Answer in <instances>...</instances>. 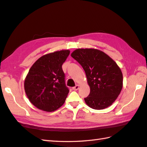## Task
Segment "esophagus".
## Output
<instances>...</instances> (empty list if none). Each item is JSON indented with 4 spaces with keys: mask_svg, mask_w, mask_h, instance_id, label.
Instances as JSON below:
<instances>
[{
    "mask_svg": "<svg viewBox=\"0 0 147 147\" xmlns=\"http://www.w3.org/2000/svg\"><path fill=\"white\" fill-rule=\"evenodd\" d=\"M79 87H80V86L78 85H77L73 87V90H78L79 89Z\"/></svg>",
    "mask_w": 147,
    "mask_h": 147,
    "instance_id": "esophagus-1",
    "label": "esophagus"
}]
</instances>
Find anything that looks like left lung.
<instances>
[{
	"label": "left lung",
	"instance_id": "obj_1",
	"mask_svg": "<svg viewBox=\"0 0 147 147\" xmlns=\"http://www.w3.org/2000/svg\"><path fill=\"white\" fill-rule=\"evenodd\" d=\"M71 57L85 71L90 88L86 104L96 110L112 105L123 88V74L117 64L104 52L93 49H76Z\"/></svg>",
	"mask_w": 147,
	"mask_h": 147
}]
</instances>
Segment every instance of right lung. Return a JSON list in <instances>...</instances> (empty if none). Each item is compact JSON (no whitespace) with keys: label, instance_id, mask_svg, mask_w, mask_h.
<instances>
[{"label":"right lung","instance_id":"1","mask_svg":"<svg viewBox=\"0 0 147 147\" xmlns=\"http://www.w3.org/2000/svg\"><path fill=\"white\" fill-rule=\"evenodd\" d=\"M69 53L65 50L46 54L29 70L24 90L31 103L40 110L54 111L64 103L69 90L65 85L62 65Z\"/></svg>","mask_w":147,"mask_h":147}]
</instances>
